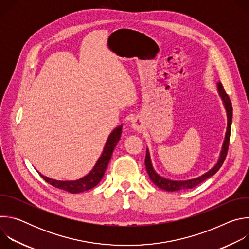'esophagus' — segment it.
<instances>
[{"mask_svg": "<svg viewBox=\"0 0 249 249\" xmlns=\"http://www.w3.org/2000/svg\"><path fill=\"white\" fill-rule=\"evenodd\" d=\"M131 126H132V128H133L134 130L141 131L142 129H143V127H144V122H143V120H142L141 118L135 117V118L132 119Z\"/></svg>", "mask_w": 249, "mask_h": 249, "instance_id": "34e87169", "label": "esophagus"}]
</instances>
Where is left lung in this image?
Wrapping results in <instances>:
<instances>
[{
  "mask_svg": "<svg viewBox=\"0 0 249 249\" xmlns=\"http://www.w3.org/2000/svg\"><path fill=\"white\" fill-rule=\"evenodd\" d=\"M217 89H218V93H219L220 97L222 98L223 104L225 106V109H226V112H227V119H228L225 140H224V143H223L222 150H221V153H220L219 160H218L217 163L214 166H213L211 169H209L207 172H205L204 174H202L198 177H195V178L186 179V180H173V179H169V178H166V177H163V176L160 175L155 170V168L153 166V163H152L149 148H147L146 159H145L146 169H147V172L150 176L151 180L159 188H160L162 190H165V191H168V192L191 189V188L197 186L198 184H200L201 182H203L204 180L208 179L209 177L214 175L220 169V167L223 165V163L225 161V159L227 157V153H228V149H229V143H230L231 128V121H232V106H231V102L230 100V97L226 93L221 82L217 83Z\"/></svg>",
  "mask_w": 249,
  "mask_h": 249,
  "instance_id": "left-lung-1",
  "label": "left lung"
}]
</instances>
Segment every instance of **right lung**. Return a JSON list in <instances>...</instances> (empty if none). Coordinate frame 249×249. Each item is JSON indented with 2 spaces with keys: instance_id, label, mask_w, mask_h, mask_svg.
<instances>
[{
  "instance_id": "add662e5",
  "label": "right lung",
  "mask_w": 249,
  "mask_h": 249,
  "mask_svg": "<svg viewBox=\"0 0 249 249\" xmlns=\"http://www.w3.org/2000/svg\"><path fill=\"white\" fill-rule=\"evenodd\" d=\"M122 127L123 125L117 126L108 136L107 141H106L105 146L103 148V151L98 158L96 163L94 164L93 168L85 176H83L82 178L77 179V180H69V181H62V180H56L49 178L47 176H44L43 174H40L42 178L52 186L68 191L70 193H81L84 191H88L94 186H96L101 178L104 175V172L106 170V167H107L109 160L111 159L112 153L114 151V148L116 147L117 143L120 140L121 133H122Z\"/></svg>"
}]
</instances>
